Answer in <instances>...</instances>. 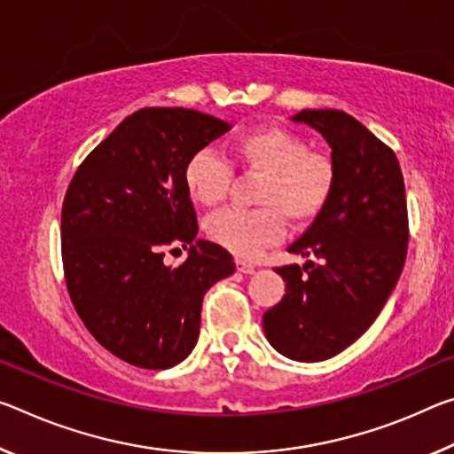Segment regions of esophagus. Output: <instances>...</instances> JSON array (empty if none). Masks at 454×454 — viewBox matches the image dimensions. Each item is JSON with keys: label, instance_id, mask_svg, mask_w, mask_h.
Instances as JSON below:
<instances>
[{"label": "esophagus", "instance_id": "34e87169", "mask_svg": "<svg viewBox=\"0 0 454 454\" xmlns=\"http://www.w3.org/2000/svg\"><path fill=\"white\" fill-rule=\"evenodd\" d=\"M236 269H239L240 272H244V275H253L254 272V264L244 261V258H236Z\"/></svg>", "mask_w": 454, "mask_h": 454}]
</instances>
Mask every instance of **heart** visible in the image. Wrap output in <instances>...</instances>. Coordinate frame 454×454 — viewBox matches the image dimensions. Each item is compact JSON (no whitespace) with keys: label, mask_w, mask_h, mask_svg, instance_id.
Segmentation results:
<instances>
[{"label":"heart","mask_w":454,"mask_h":454,"mask_svg":"<svg viewBox=\"0 0 454 454\" xmlns=\"http://www.w3.org/2000/svg\"><path fill=\"white\" fill-rule=\"evenodd\" d=\"M230 153L248 174L262 176L254 193L256 210L230 207L206 220V236L236 256L253 258L291 226L311 224L329 204L335 188V163L327 153L309 149L303 135L280 125H261L236 135ZM232 165L212 149L190 155L184 185L190 198L204 207L226 200L232 184Z\"/></svg>","instance_id":"b5f03b06"}]
</instances>
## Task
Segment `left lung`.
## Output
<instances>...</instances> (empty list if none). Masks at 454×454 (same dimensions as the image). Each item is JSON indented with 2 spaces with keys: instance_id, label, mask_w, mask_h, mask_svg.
<instances>
[{
  "instance_id": "obj_1",
  "label": "left lung",
  "mask_w": 454,
  "mask_h": 454,
  "mask_svg": "<svg viewBox=\"0 0 454 454\" xmlns=\"http://www.w3.org/2000/svg\"><path fill=\"white\" fill-rule=\"evenodd\" d=\"M323 135L335 163L329 204L275 269L285 297L264 313L266 340L297 362H323L359 340L398 283L408 247L404 177L394 151L351 114L307 109L293 117Z\"/></svg>"
}]
</instances>
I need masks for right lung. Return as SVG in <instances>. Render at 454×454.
I'll use <instances>...</instances> for the list:
<instances>
[{
  "label": "right lung",
  "mask_w": 454,
  "mask_h": 454,
  "mask_svg": "<svg viewBox=\"0 0 454 454\" xmlns=\"http://www.w3.org/2000/svg\"><path fill=\"white\" fill-rule=\"evenodd\" d=\"M230 129L184 106H149L121 123L76 169L62 204V262L78 317L123 362L168 370L192 354L201 301L236 270L218 244L198 240L184 185L192 153ZM184 246L176 270L164 250ZM177 249V248H176Z\"/></svg>",
  "instance_id": "right-lung-1"
}]
</instances>
